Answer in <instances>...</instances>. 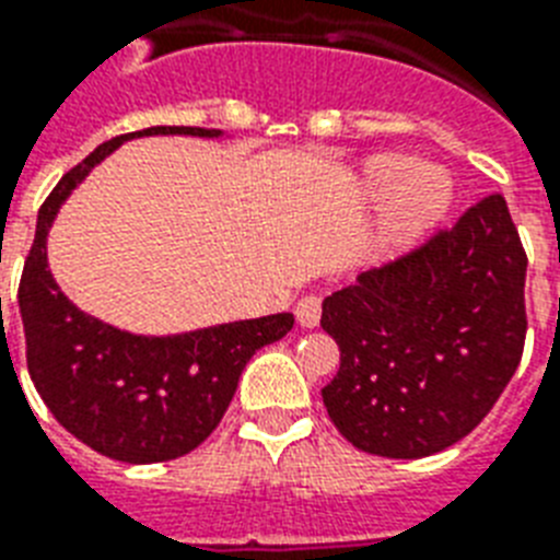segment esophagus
I'll return each mask as SVG.
<instances>
[{"label":"esophagus","instance_id":"obj_1","mask_svg":"<svg viewBox=\"0 0 560 560\" xmlns=\"http://www.w3.org/2000/svg\"><path fill=\"white\" fill-rule=\"evenodd\" d=\"M295 319L302 327H316L322 319V299L319 295H304L302 302L295 304Z\"/></svg>","mask_w":560,"mask_h":560}]
</instances>
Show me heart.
<instances>
[{
    "label": "heart",
    "instance_id": "obj_1",
    "mask_svg": "<svg viewBox=\"0 0 560 560\" xmlns=\"http://www.w3.org/2000/svg\"><path fill=\"white\" fill-rule=\"evenodd\" d=\"M402 152H383L368 158L365 186L376 198L390 201V230L397 241H411L438 224L452 207V180L440 166H415Z\"/></svg>",
    "mask_w": 560,
    "mask_h": 560
}]
</instances>
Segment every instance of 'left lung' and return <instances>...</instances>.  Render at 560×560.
Instances as JSON below:
<instances>
[{
    "label": "left lung",
    "instance_id": "obj_1",
    "mask_svg": "<svg viewBox=\"0 0 560 560\" xmlns=\"http://www.w3.org/2000/svg\"><path fill=\"white\" fill-rule=\"evenodd\" d=\"M526 253L503 195L322 304L339 371L327 417L368 454L417 460L480 425L526 339Z\"/></svg>",
    "mask_w": 560,
    "mask_h": 560
}]
</instances>
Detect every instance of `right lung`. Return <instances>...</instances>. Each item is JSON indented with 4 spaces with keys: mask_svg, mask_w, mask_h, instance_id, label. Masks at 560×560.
<instances>
[{
    "mask_svg": "<svg viewBox=\"0 0 560 560\" xmlns=\"http://www.w3.org/2000/svg\"><path fill=\"white\" fill-rule=\"evenodd\" d=\"M143 135L221 131L152 126L94 149L45 198L20 279L25 359L39 397L80 443L120 463L175 460L198 448L218 429L253 353L293 327V313H272L180 336H135L91 319L62 295L45 256L59 203L122 140Z\"/></svg>",
    "mask_w": 560,
    "mask_h": 560,
    "instance_id": "1",
    "label": "right lung"
}]
</instances>
